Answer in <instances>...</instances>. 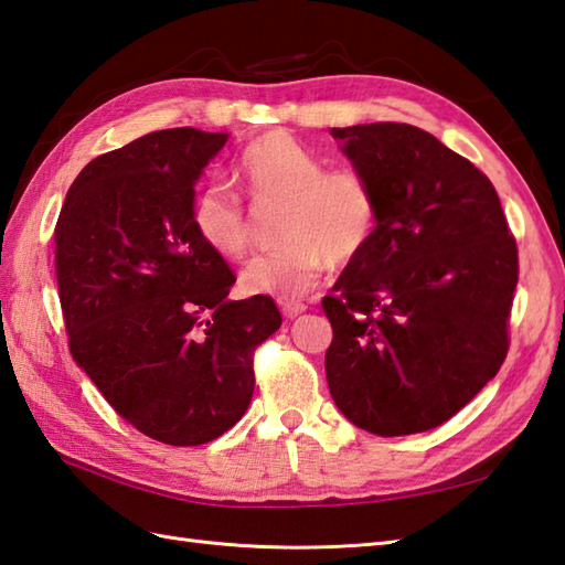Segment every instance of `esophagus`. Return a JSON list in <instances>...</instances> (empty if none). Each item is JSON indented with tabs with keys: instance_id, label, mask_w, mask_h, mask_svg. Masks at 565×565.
Here are the masks:
<instances>
[{
	"instance_id": "1",
	"label": "esophagus",
	"mask_w": 565,
	"mask_h": 565,
	"mask_svg": "<svg viewBox=\"0 0 565 565\" xmlns=\"http://www.w3.org/2000/svg\"><path fill=\"white\" fill-rule=\"evenodd\" d=\"M281 306V313L289 318V320H294V318H298L301 313H306V306L303 303H298V301H284V303H279Z\"/></svg>"
}]
</instances>
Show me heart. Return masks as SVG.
<instances>
[{
  "instance_id": "obj_1",
  "label": "heart",
  "mask_w": 565,
  "mask_h": 565,
  "mask_svg": "<svg viewBox=\"0 0 565 565\" xmlns=\"http://www.w3.org/2000/svg\"><path fill=\"white\" fill-rule=\"evenodd\" d=\"M235 174L257 201H281V247L252 259L239 276L247 294L296 301L316 289L328 259L347 264L362 255L379 223V201L369 179L326 162L301 140L274 130L239 152ZM199 239L223 259L249 249V221L231 191L221 184L201 189L191 203Z\"/></svg>"
}]
</instances>
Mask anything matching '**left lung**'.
Masks as SVG:
<instances>
[{
  "mask_svg": "<svg viewBox=\"0 0 565 565\" xmlns=\"http://www.w3.org/2000/svg\"><path fill=\"white\" fill-rule=\"evenodd\" d=\"M330 134L379 201L374 237L322 298L332 401L379 437L435 429L505 362L518 243L490 179L427 130Z\"/></svg>",
  "mask_w": 565,
  "mask_h": 565,
  "instance_id": "1",
  "label": "left lung"
}]
</instances>
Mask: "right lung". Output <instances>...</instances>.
I'll use <instances>...</instances> for the list:
<instances>
[{
  "label": "right lung",
  "mask_w": 565,
  "mask_h": 565,
  "mask_svg": "<svg viewBox=\"0 0 565 565\" xmlns=\"http://www.w3.org/2000/svg\"><path fill=\"white\" fill-rule=\"evenodd\" d=\"M227 134L154 130L99 154L55 225L70 352L126 423L172 447L231 429L255 391L252 354L281 328L269 296L231 301L235 274L191 223Z\"/></svg>",
  "instance_id": "right-lung-1"
}]
</instances>
